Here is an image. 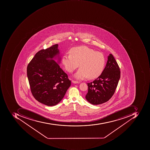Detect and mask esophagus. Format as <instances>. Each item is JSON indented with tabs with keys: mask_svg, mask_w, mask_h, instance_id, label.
<instances>
[{
	"mask_svg": "<svg viewBox=\"0 0 150 150\" xmlns=\"http://www.w3.org/2000/svg\"><path fill=\"white\" fill-rule=\"evenodd\" d=\"M72 82H73V83H74V84H76V83H79V82L78 81H76L74 80H72Z\"/></svg>",
	"mask_w": 150,
	"mask_h": 150,
	"instance_id": "34e87169",
	"label": "esophagus"
}]
</instances>
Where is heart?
Returning <instances> with one entry per match:
<instances>
[{
  "instance_id": "1",
  "label": "heart",
  "mask_w": 150,
  "mask_h": 150,
  "mask_svg": "<svg viewBox=\"0 0 150 150\" xmlns=\"http://www.w3.org/2000/svg\"><path fill=\"white\" fill-rule=\"evenodd\" d=\"M69 54L62 56V64L69 73L76 69L79 64L80 68L74 74L77 79H96L103 73L105 58L102 53L87 46H81L71 49Z\"/></svg>"
}]
</instances>
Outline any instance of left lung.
<instances>
[{
  "label": "left lung",
  "mask_w": 150,
  "mask_h": 150,
  "mask_svg": "<svg viewBox=\"0 0 150 150\" xmlns=\"http://www.w3.org/2000/svg\"><path fill=\"white\" fill-rule=\"evenodd\" d=\"M120 77V71L113 55L110 54L103 73L93 82L87 83L86 99L92 105L107 102L112 97Z\"/></svg>",
  "instance_id": "8db88e82"
}]
</instances>
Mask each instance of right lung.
<instances>
[{
  "instance_id": "add662e5",
  "label": "right lung",
  "mask_w": 150,
  "mask_h": 150,
  "mask_svg": "<svg viewBox=\"0 0 150 150\" xmlns=\"http://www.w3.org/2000/svg\"><path fill=\"white\" fill-rule=\"evenodd\" d=\"M58 45L43 49L36 53L27 67L30 91L35 100L47 106L61 101L71 86L67 74L52 59L59 52Z\"/></svg>"
}]
</instances>
